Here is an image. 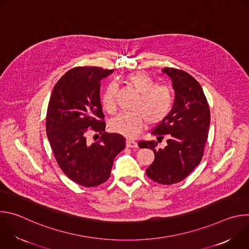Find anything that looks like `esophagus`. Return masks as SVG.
<instances>
[{
  "mask_svg": "<svg viewBox=\"0 0 249 249\" xmlns=\"http://www.w3.org/2000/svg\"><path fill=\"white\" fill-rule=\"evenodd\" d=\"M126 146H127L128 148H138L137 142H135L134 140H130V139H128V140L126 141Z\"/></svg>",
  "mask_w": 249,
  "mask_h": 249,
  "instance_id": "34e87169",
  "label": "esophagus"
}]
</instances>
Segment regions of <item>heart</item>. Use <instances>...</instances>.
Listing matches in <instances>:
<instances>
[{"label": "heart", "instance_id": "b5f03b06", "mask_svg": "<svg viewBox=\"0 0 249 249\" xmlns=\"http://www.w3.org/2000/svg\"><path fill=\"white\" fill-rule=\"evenodd\" d=\"M127 82L140 93L132 107L134 111L114 116L109 122V128L114 133L134 137L141 131L145 121L148 125H156L167 116L173 104V95L167 87L157 86L143 72L129 75ZM116 92L117 85L110 83L101 97L102 107L109 113L116 109Z\"/></svg>", "mask_w": 249, "mask_h": 249}]
</instances>
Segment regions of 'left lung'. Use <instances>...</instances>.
Returning <instances> with one entry per match:
<instances>
[{
    "label": "left lung",
    "instance_id": "1",
    "mask_svg": "<svg viewBox=\"0 0 249 249\" xmlns=\"http://www.w3.org/2000/svg\"><path fill=\"white\" fill-rule=\"evenodd\" d=\"M162 73L172 83L174 102L167 116L153 130L158 141H142L140 148L154 151L155 160L146 169L160 184L180 182L200 163L210 127V108L200 84L188 73L165 68ZM163 137L168 145L159 149Z\"/></svg>",
    "mask_w": 249,
    "mask_h": 249
}]
</instances>
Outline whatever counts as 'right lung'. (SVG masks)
Segmentation results:
<instances>
[{
  "label": "right lung",
  "instance_id": "obj_1",
  "mask_svg": "<svg viewBox=\"0 0 249 249\" xmlns=\"http://www.w3.org/2000/svg\"><path fill=\"white\" fill-rule=\"evenodd\" d=\"M113 70L77 67L57 82L49 100L46 132L55 159L71 180L94 187L109 178L115 157L125 148V138L106 133L100 102V81ZM103 135L89 144L86 133Z\"/></svg>",
  "mask_w": 249,
  "mask_h": 249
}]
</instances>
